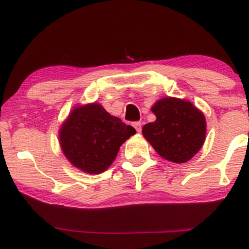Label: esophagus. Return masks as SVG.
I'll return each instance as SVG.
<instances>
[{
    "instance_id": "obj_1",
    "label": "esophagus",
    "mask_w": 249,
    "mask_h": 249,
    "mask_svg": "<svg viewBox=\"0 0 249 249\" xmlns=\"http://www.w3.org/2000/svg\"><path fill=\"white\" fill-rule=\"evenodd\" d=\"M133 126L137 130V132H141V122H134Z\"/></svg>"
}]
</instances>
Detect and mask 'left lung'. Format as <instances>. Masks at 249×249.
<instances>
[{"label":"left lung","instance_id":"1","mask_svg":"<svg viewBox=\"0 0 249 249\" xmlns=\"http://www.w3.org/2000/svg\"><path fill=\"white\" fill-rule=\"evenodd\" d=\"M152 111L156 121L144 125L142 133L159 155L185 163L199 152L206 138V119L200 110L184 100L165 97Z\"/></svg>","mask_w":249,"mask_h":249}]
</instances>
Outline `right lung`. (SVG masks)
<instances>
[{"instance_id":"right-lung-1","label":"right lung","mask_w":249,"mask_h":249,"mask_svg":"<svg viewBox=\"0 0 249 249\" xmlns=\"http://www.w3.org/2000/svg\"><path fill=\"white\" fill-rule=\"evenodd\" d=\"M135 128L92 103L75 108L59 131L63 153L78 169L100 174L114 162Z\"/></svg>"}]
</instances>
